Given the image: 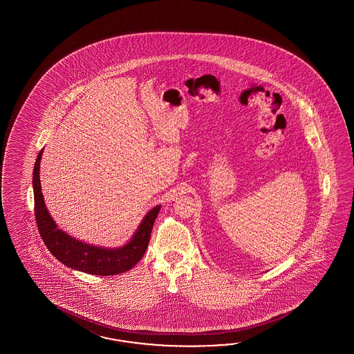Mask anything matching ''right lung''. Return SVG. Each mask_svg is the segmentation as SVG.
I'll return each instance as SVG.
<instances>
[{
  "mask_svg": "<svg viewBox=\"0 0 354 354\" xmlns=\"http://www.w3.org/2000/svg\"><path fill=\"white\" fill-rule=\"evenodd\" d=\"M43 149L39 151L32 172L34 188V210L38 224L39 233L46 248L58 261L77 271L97 274L113 276L133 268L144 256L151 239V229L158 216L160 206L153 207L145 216L131 241L120 248H101L83 241H77L71 235L60 230L49 211L46 210L44 197L40 186V160Z\"/></svg>",
  "mask_w": 354,
  "mask_h": 354,
  "instance_id": "add662e5",
  "label": "right lung"
}]
</instances>
